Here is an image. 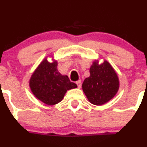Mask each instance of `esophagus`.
Instances as JSON below:
<instances>
[{"label":"esophagus","mask_w":147,"mask_h":147,"mask_svg":"<svg viewBox=\"0 0 147 147\" xmlns=\"http://www.w3.org/2000/svg\"><path fill=\"white\" fill-rule=\"evenodd\" d=\"M76 84L77 85H78V88H80L81 86H82V82H81V80H78L76 82Z\"/></svg>","instance_id":"34e87169"}]
</instances>
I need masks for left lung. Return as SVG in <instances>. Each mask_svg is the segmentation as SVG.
Masks as SVG:
<instances>
[{"label": "left lung", "instance_id": "left-lung-1", "mask_svg": "<svg viewBox=\"0 0 147 147\" xmlns=\"http://www.w3.org/2000/svg\"><path fill=\"white\" fill-rule=\"evenodd\" d=\"M90 75L82 83V90L89 102L102 105L112 100L119 87V78L112 65L105 60L99 64L94 60L90 69Z\"/></svg>", "mask_w": 147, "mask_h": 147}]
</instances>
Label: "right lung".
Instances as JSON below:
<instances>
[{"mask_svg":"<svg viewBox=\"0 0 147 147\" xmlns=\"http://www.w3.org/2000/svg\"><path fill=\"white\" fill-rule=\"evenodd\" d=\"M57 62L53 63L44 59L30 79L29 85L36 98L47 105H54L63 100L67 90L76 88L67 75H63L57 69Z\"/></svg>","mask_w":147,"mask_h":147,"instance_id":"1","label":"right lung"}]
</instances>
